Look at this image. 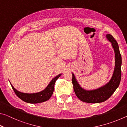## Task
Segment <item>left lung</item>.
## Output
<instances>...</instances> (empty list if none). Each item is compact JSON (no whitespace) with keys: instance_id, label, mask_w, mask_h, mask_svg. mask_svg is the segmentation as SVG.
Instances as JSON below:
<instances>
[{"instance_id":"1","label":"left lung","mask_w":127,"mask_h":127,"mask_svg":"<svg viewBox=\"0 0 127 127\" xmlns=\"http://www.w3.org/2000/svg\"><path fill=\"white\" fill-rule=\"evenodd\" d=\"M106 37L111 43L115 51V66L113 77L110 81L103 87L99 89L87 91L81 87L77 82L73 74H72V83L75 94L82 101L87 103H99L108 99L117 90L121 80L122 56L117 41L110 34L106 35Z\"/></svg>"}]
</instances>
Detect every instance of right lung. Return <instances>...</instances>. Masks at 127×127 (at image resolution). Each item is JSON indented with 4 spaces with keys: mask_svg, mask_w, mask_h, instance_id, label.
<instances>
[{
    "mask_svg": "<svg viewBox=\"0 0 127 127\" xmlns=\"http://www.w3.org/2000/svg\"><path fill=\"white\" fill-rule=\"evenodd\" d=\"M61 76V74H60L58 76L55 77V78H54L46 89L43 90V91L35 94H26L18 91L17 90L14 89L12 84L10 85H11V86L13 90H14L15 94L20 99L23 100V101L28 103L37 104V103L46 101L51 97L53 93L54 89V85L55 82Z\"/></svg>",
    "mask_w": 127,
    "mask_h": 127,
    "instance_id": "obj_1",
    "label": "right lung"
}]
</instances>
